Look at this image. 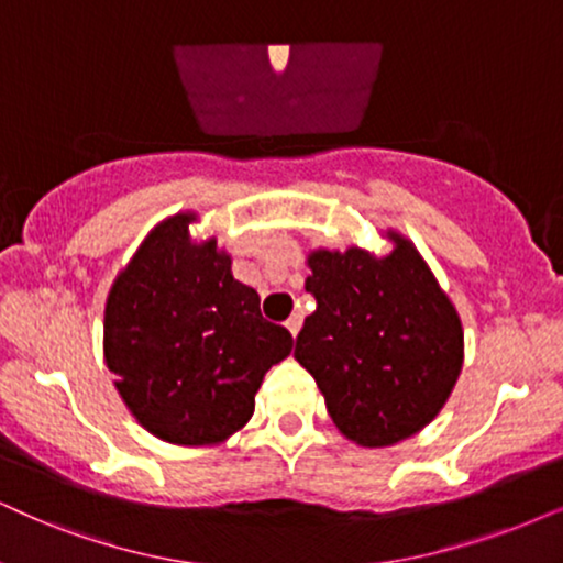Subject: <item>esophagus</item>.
<instances>
[{"mask_svg": "<svg viewBox=\"0 0 563 563\" xmlns=\"http://www.w3.org/2000/svg\"><path fill=\"white\" fill-rule=\"evenodd\" d=\"M301 324H303V317L298 314V311H294V314H290L288 322H286V327L290 330V334H294V338L298 334V330H301Z\"/></svg>", "mask_w": 563, "mask_h": 563, "instance_id": "obj_1", "label": "esophagus"}]
</instances>
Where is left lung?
Returning <instances> with one entry per match:
<instances>
[{
	"mask_svg": "<svg viewBox=\"0 0 563 563\" xmlns=\"http://www.w3.org/2000/svg\"><path fill=\"white\" fill-rule=\"evenodd\" d=\"M389 257L361 249L309 257L317 309L296 338L327 412L361 446L412 437L444 408L462 368V324L410 241Z\"/></svg>",
	"mask_w": 563,
	"mask_h": 563,
	"instance_id": "obj_1",
	"label": "left lung"
}]
</instances>
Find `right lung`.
<instances>
[{
    "label": "right lung",
    "instance_id": "right-lung-1",
    "mask_svg": "<svg viewBox=\"0 0 563 563\" xmlns=\"http://www.w3.org/2000/svg\"><path fill=\"white\" fill-rule=\"evenodd\" d=\"M191 216L161 223L113 283L103 353L134 418L174 444H216L254 412L262 376L294 347L233 280L216 239L189 244Z\"/></svg>",
    "mask_w": 563,
    "mask_h": 563
}]
</instances>
